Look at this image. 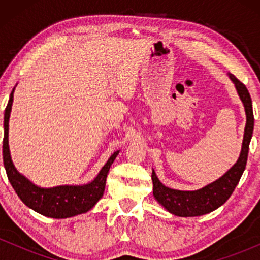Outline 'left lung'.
<instances>
[{"label":"left lung","mask_w":260,"mask_h":260,"mask_svg":"<svg viewBox=\"0 0 260 260\" xmlns=\"http://www.w3.org/2000/svg\"><path fill=\"white\" fill-rule=\"evenodd\" d=\"M230 78L235 83L238 95L242 100L244 110L247 115V123L244 128V137L241 155L237 162L226 172L219 180L208 184L204 188L193 192H184V190L171 189L165 187L159 181L153 170V193L155 199L168 209L170 213L177 216H199L215 210L225 203L234 193L236 186L241 180L244 169H246L247 157H248L249 143L252 139L253 127H254V116H253L252 99L248 89L242 82H240L234 74L229 73Z\"/></svg>","instance_id":"obj_1"}]
</instances>
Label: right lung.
<instances>
[{
  "label": "right lung",
  "instance_id": "right-lung-1",
  "mask_svg": "<svg viewBox=\"0 0 260 260\" xmlns=\"http://www.w3.org/2000/svg\"><path fill=\"white\" fill-rule=\"evenodd\" d=\"M13 91L14 89L11 92L10 100L5 110V137L2 154H4L7 177L18 197L26 207L31 208L32 210L45 216L55 217V219H64L90 210L104 194L107 174L113 160L118 155V151H115L110 156L96 178L84 186H59L55 188H39L34 186L24 176L17 171L11 160L10 147H8V121H10L12 103H13Z\"/></svg>",
  "mask_w": 260,
  "mask_h": 260
}]
</instances>
